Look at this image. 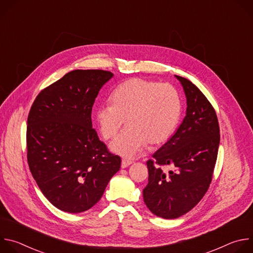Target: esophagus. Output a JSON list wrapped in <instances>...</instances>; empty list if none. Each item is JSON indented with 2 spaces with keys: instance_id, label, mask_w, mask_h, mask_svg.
Listing matches in <instances>:
<instances>
[{
  "instance_id": "34e87169",
  "label": "esophagus",
  "mask_w": 253,
  "mask_h": 253,
  "mask_svg": "<svg viewBox=\"0 0 253 253\" xmlns=\"http://www.w3.org/2000/svg\"><path fill=\"white\" fill-rule=\"evenodd\" d=\"M131 164H132V161H130V160H126V159H123V160H122V162H121V167H122V168H126V167L130 166Z\"/></svg>"
}]
</instances>
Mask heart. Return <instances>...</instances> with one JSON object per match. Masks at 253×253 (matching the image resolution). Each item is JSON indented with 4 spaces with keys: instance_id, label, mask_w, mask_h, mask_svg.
I'll list each match as a JSON object with an SVG mask.
<instances>
[{
    "instance_id": "1",
    "label": "heart",
    "mask_w": 253,
    "mask_h": 253,
    "mask_svg": "<svg viewBox=\"0 0 253 253\" xmlns=\"http://www.w3.org/2000/svg\"><path fill=\"white\" fill-rule=\"evenodd\" d=\"M181 115V99L170 84L131 79L112 95V103L101 104L96 120L105 139L114 137L124 123H129L110 144L112 152L132 158L151 144L166 141L175 131Z\"/></svg>"
}]
</instances>
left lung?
<instances>
[{"mask_svg": "<svg viewBox=\"0 0 253 253\" xmlns=\"http://www.w3.org/2000/svg\"><path fill=\"white\" fill-rule=\"evenodd\" d=\"M186 97V115L175 134L147 161L148 184L143 199L159 217L174 219L190 211L204 196L212 179L220 142L216 113L203 93L175 75ZM176 171L165 173L161 166Z\"/></svg>", "mask_w": 253, "mask_h": 253, "instance_id": "left-lung-1", "label": "left lung"}]
</instances>
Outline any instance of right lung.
Returning <instances> with one entry per match:
<instances>
[{"label":"right lung","instance_id":"add662e5","mask_svg":"<svg viewBox=\"0 0 253 253\" xmlns=\"http://www.w3.org/2000/svg\"><path fill=\"white\" fill-rule=\"evenodd\" d=\"M114 75L74 70L45 88L28 116L27 158L45 197L58 209L80 213L102 197L121 158L107 150L92 128V107Z\"/></svg>","mask_w":253,"mask_h":253}]
</instances>
